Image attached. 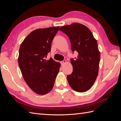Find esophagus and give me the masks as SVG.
<instances>
[{
    "label": "esophagus",
    "instance_id": "obj_1",
    "mask_svg": "<svg viewBox=\"0 0 121 121\" xmlns=\"http://www.w3.org/2000/svg\"><path fill=\"white\" fill-rule=\"evenodd\" d=\"M66 62H67V60H63V61H60V63H61V64L62 65H63L65 64V63H66Z\"/></svg>",
    "mask_w": 121,
    "mask_h": 121
}]
</instances>
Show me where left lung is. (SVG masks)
Instances as JSON below:
<instances>
[{"label": "left lung", "instance_id": "left-lung-1", "mask_svg": "<svg viewBox=\"0 0 121 121\" xmlns=\"http://www.w3.org/2000/svg\"><path fill=\"white\" fill-rule=\"evenodd\" d=\"M68 36L73 52H78L76 60H71L73 72L67 76L72 88L79 92L89 90L97 78L100 53L97 40L85 25L74 23L60 28Z\"/></svg>", "mask_w": 121, "mask_h": 121}]
</instances>
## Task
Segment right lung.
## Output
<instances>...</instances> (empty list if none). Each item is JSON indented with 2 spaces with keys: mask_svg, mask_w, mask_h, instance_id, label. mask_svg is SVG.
I'll use <instances>...</instances> for the list:
<instances>
[{
  "mask_svg": "<svg viewBox=\"0 0 121 121\" xmlns=\"http://www.w3.org/2000/svg\"><path fill=\"white\" fill-rule=\"evenodd\" d=\"M59 28L36 29L25 38L20 47L18 63L22 74L31 89L39 95L52 89L60 67V64L52 58L45 59Z\"/></svg>",
  "mask_w": 121,
  "mask_h": 121,
  "instance_id": "add662e5",
  "label": "right lung"
}]
</instances>
